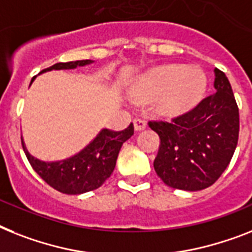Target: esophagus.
<instances>
[{"label": "esophagus", "mask_w": 252, "mask_h": 252, "mask_svg": "<svg viewBox=\"0 0 252 252\" xmlns=\"http://www.w3.org/2000/svg\"><path fill=\"white\" fill-rule=\"evenodd\" d=\"M134 127L136 131L144 130L147 127V122L144 120H141V118H136V120H134Z\"/></svg>", "instance_id": "obj_1"}]
</instances>
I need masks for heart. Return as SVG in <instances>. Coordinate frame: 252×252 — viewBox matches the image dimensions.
Returning <instances> with one entry per match:
<instances>
[{"label":"heart","mask_w":252,"mask_h":252,"mask_svg":"<svg viewBox=\"0 0 252 252\" xmlns=\"http://www.w3.org/2000/svg\"><path fill=\"white\" fill-rule=\"evenodd\" d=\"M207 77L199 68L170 64L140 74L128 89L135 101L158 99V109L166 116H179L202 100Z\"/></svg>","instance_id":"obj_1"}]
</instances>
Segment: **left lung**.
<instances>
[{
    "instance_id": "1",
    "label": "left lung",
    "mask_w": 252,
    "mask_h": 252,
    "mask_svg": "<svg viewBox=\"0 0 252 252\" xmlns=\"http://www.w3.org/2000/svg\"><path fill=\"white\" fill-rule=\"evenodd\" d=\"M215 93L171 122H149L161 139L155 170L166 186L201 190L228 167L238 143L240 113L225 73L214 69Z\"/></svg>"
}]
</instances>
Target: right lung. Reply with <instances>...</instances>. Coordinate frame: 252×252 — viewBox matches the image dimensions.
<instances>
[{"label": "right lung", "mask_w": 252, "mask_h": 252, "mask_svg": "<svg viewBox=\"0 0 252 252\" xmlns=\"http://www.w3.org/2000/svg\"><path fill=\"white\" fill-rule=\"evenodd\" d=\"M94 63L93 60H76L68 63H56L50 68L39 72L45 73L49 70L74 69L77 66H85ZM36 77H33L31 85ZM134 135V125L130 124L122 131H112L101 128L99 134L78 153L60 161L46 162L33 157L27 149L22 138L24 153L33 170L38 174L50 187L65 194H82L97 189L112 175L118 153L125 141Z\"/></svg>", "instance_id": "right-lung-1"}]
</instances>
